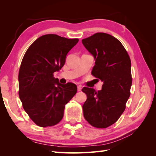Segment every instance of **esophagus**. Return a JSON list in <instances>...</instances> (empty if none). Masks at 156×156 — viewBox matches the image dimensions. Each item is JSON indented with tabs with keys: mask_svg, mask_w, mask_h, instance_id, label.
Wrapping results in <instances>:
<instances>
[{
	"mask_svg": "<svg viewBox=\"0 0 156 156\" xmlns=\"http://www.w3.org/2000/svg\"><path fill=\"white\" fill-rule=\"evenodd\" d=\"M81 90H82V87L80 85H79V86H78V91H81Z\"/></svg>",
	"mask_w": 156,
	"mask_h": 156,
	"instance_id": "1",
	"label": "esophagus"
}]
</instances>
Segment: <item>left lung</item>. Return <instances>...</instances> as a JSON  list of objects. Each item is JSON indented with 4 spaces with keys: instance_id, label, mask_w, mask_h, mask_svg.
I'll return each mask as SVG.
<instances>
[{
    "instance_id": "left-lung-1",
    "label": "left lung",
    "mask_w": 156,
    "mask_h": 156,
    "mask_svg": "<svg viewBox=\"0 0 156 156\" xmlns=\"http://www.w3.org/2000/svg\"><path fill=\"white\" fill-rule=\"evenodd\" d=\"M82 43L95 60L92 74L103 82L97 92L82 89L87 96L82 106L84 117L94 127H108L121 117L130 96L131 59L121 43L109 34L97 33Z\"/></svg>"
}]
</instances>
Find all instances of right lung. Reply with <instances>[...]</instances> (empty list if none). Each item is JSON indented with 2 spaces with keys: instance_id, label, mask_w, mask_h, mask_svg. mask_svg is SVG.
<instances>
[{
  "instance_id": "add662e5",
  "label": "right lung",
  "mask_w": 156,
  "mask_h": 156,
  "mask_svg": "<svg viewBox=\"0 0 156 156\" xmlns=\"http://www.w3.org/2000/svg\"><path fill=\"white\" fill-rule=\"evenodd\" d=\"M78 42L58 35H43L26 51L19 72V95L23 107L41 127L58 124L65 105L77 92L76 85L62 84L53 74L64 66L69 51Z\"/></svg>"
}]
</instances>
